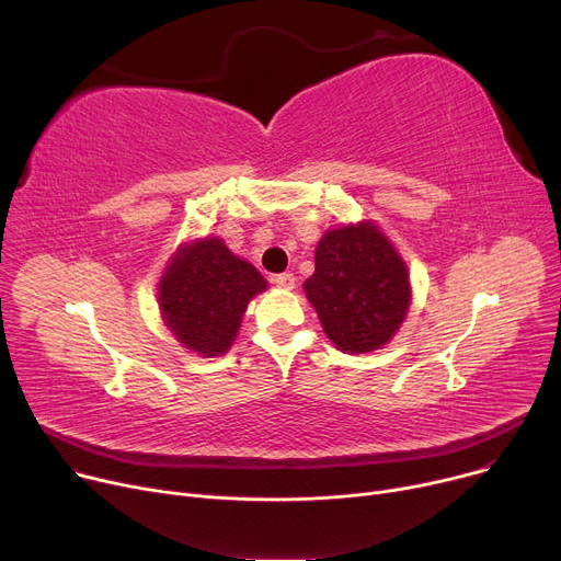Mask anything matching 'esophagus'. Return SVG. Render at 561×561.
Instances as JSON below:
<instances>
[{
	"mask_svg": "<svg viewBox=\"0 0 561 561\" xmlns=\"http://www.w3.org/2000/svg\"><path fill=\"white\" fill-rule=\"evenodd\" d=\"M273 282H275L279 288H286V290H290L293 286H296V277H293L290 273H282V275H275V277H273Z\"/></svg>",
	"mask_w": 561,
	"mask_h": 561,
	"instance_id": "obj_1",
	"label": "esophagus"
}]
</instances>
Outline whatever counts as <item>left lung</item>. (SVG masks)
<instances>
[{
  "label": "left lung",
  "mask_w": 561,
  "mask_h": 561,
  "mask_svg": "<svg viewBox=\"0 0 561 561\" xmlns=\"http://www.w3.org/2000/svg\"><path fill=\"white\" fill-rule=\"evenodd\" d=\"M305 293L328 339L350 355L387 345L411 302L407 265L370 220L325 231Z\"/></svg>",
  "instance_id": "8db88e82"
}]
</instances>
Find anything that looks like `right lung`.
Segmentation results:
<instances>
[{
	"label": "right lung",
	"instance_id": "1",
	"mask_svg": "<svg viewBox=\"0 0 561 561\" xmlns=\"http://www.w3.org/2000/svg\"><path fill=\"white\" fill-rule=\"evenodd\" d=\"M265 286L252 263L236 256L218 236H206L170 259L159 282V309L184 347L220 357L239 334L250 300Z\"/></svg>",
	"mask_w": 561,
	"mask_h": 561
}]
</instances>
